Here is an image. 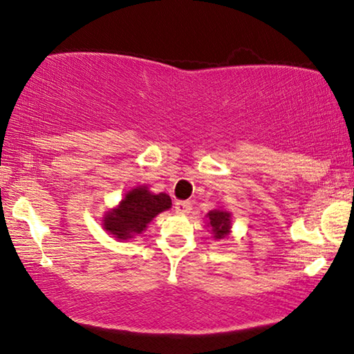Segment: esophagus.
<instances>
[{
	"instance_id": "obj_1",
	"label": "esophagus",
	"mask_w": 354,
	"mask_h": 354,
	"mask_svg": "<svg viewBox=\"0 0 354 354\" xmlns=\"http://www.w3.org/2000/svg\"><path fill=\"white\" fill-rule=\"evenodd\" d=\"M175 211L178 214H189L192 211L190 201H176L175 203Z\"/></svg>"
}]
</instances>
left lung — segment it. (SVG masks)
Segmentation results:
<instances>
[{
	"label": "left lung",
	"instance_id": "1",
	"mask_svg": "<svg viewBox=\"0 0 354 354\" xmlns=\"http://www.w3.org/2000/svg\"><path fill=\"white\" fill-rule=\"evenodd\" d=\"M207 217H209V225L212 226L214 237L215 239L226 237L231 227V220H230L231 215L226 211H218V209H215V211H211L207 214Z\"/></svg>",
	"mask_w": 354,
	"mask_h": 354
}]
</instances>
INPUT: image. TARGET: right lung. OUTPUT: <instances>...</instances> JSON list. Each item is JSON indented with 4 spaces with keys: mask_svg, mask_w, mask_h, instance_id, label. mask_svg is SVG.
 <instances>
[{
    "mask_svg": "<svg viewBox=\"0 0 354 354\" xmlns=\"http://www.w3.org/2000/svg\"><path fill=\"white\" fill-rule=\"evenodd\" d=\"M170 206L171 200L167 194L153 195L147 187H137L128 192L120 206L106 215L104 227L113 237L124 241L142 234L149 221Z\"/></svg>",
    "mask_w": 354,
    "mask_h": 354,
    "instance_id": "right-lung-1",
    "label": "right lung"
}]
</instances>
